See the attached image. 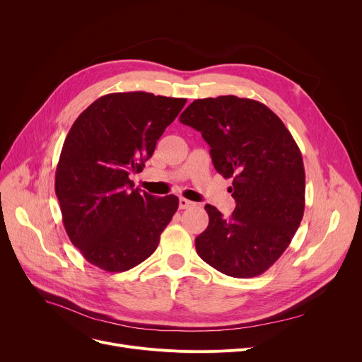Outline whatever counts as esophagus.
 Listing matches in <instances>:
<instances>
[{
  "mask_svg": "<svg viewBox=\"0 0 362 362\" xmlns=\"http://www.w3.org/2000/svg\"><path fill=\"white\" fill-rule=\"evenodd\" d=\"M192 205H194V202L186 199V198H180V199H179V208H180V210H186V208L192 206Z\"/></svg>",
  "mask_w": 362,
  "mask_h": 362,
  "instance_id": "34e87169",
  "label": "esophagus"
}]
</instances>
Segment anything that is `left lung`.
<instances>
[{
    "label": "left lung",
    "instance_id": "8db88e82",
    "mask_svg": "<svg viewBox=\"0 0 362 362\" xmlns=\"http://www.w3.org/2000/svg\"><path fill=\"white\" fill-rule=\"evenodd\" d=\"M180 123L201 132L236 208L224 218L206 204L198 255L223 274L246 279L269 270L288 248L305 208V170L291 132L264 104L223 95L195 100Z\"/></svg>",
    "mask_w": 362,
    "mask_h": 362
}]
</instances>
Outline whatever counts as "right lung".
Listing matches in <instances>:
<instances>
[{
	"instance_id": "right-lung-1",
	"label": "right lung",
	"mask_w": 362,
	"mask_h": 362,
	"mask_svg": "<svg viewBox=\"0 0 362 362\" xmlns=\"http://www.w3.org/2000/svg\"><path fill=\"white\" fill-rule=\"evenodd\" d=\"M185 98L108 93L76 119L55 171L64 229L86 261L117 273L145 261L179 206L175 195L141 194L130 180L152 157Z\"/></svg>"
}]
</instances>
